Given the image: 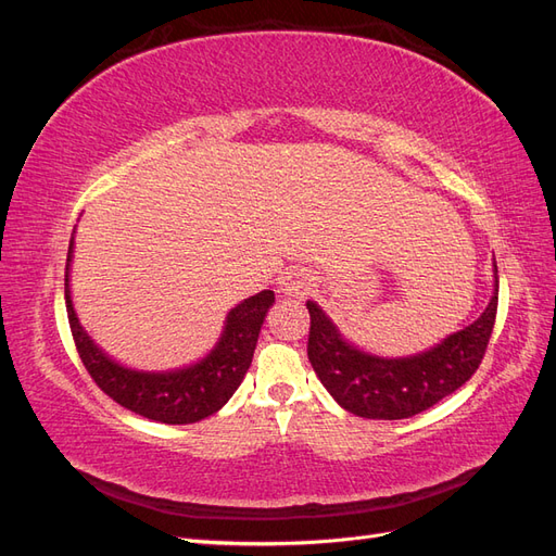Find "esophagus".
<instances>
[{"label": "esophagus", "mask_w": 556, "mask_h": 556, "mask_svg": "<svg viewBox=\"0 0 556 556\" xmlns=\"http://www.w3.org/2000/svg\"><path fill=\"white\" fill-rule=\"evenodd\" d=\"M311 288H313L311 278L304 271H299V268H290V271H285L280 276V292L285 296L301 299L311 292Z\"/></svg>", "instance_id": "obj_1"}]
</instances>
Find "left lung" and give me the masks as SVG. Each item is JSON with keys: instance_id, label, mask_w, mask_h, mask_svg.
Listing matches in <instances>:
<instances>
[{"instance_id": "1", "label": "left lung", "mask_w": 556, "mask_h": 556, "mask_svg": "<svg viewBox=\"0 0 556 556\" xmlns=\"http://www.w3.org/2000/svg\"><path fill=\"white\" fill-rule=\"evenodd\" d=\"M498 271L494 292L473 325L454 331L441 343L406 357H380L350 343L315 301L311 313L308 359L319 382L341 408L366 419H403L431 408L478 371L494 329Z\"/></svg>"}]
</instances>
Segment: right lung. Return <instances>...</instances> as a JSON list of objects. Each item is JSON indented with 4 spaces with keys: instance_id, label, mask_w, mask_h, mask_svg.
<instances>
[{
    "instance_id": "add662e5",
    "label": "right lung",
    "mask_w": 556,
    "mask_h": 556,
    "mask_svg": "<svg viewBox=\"0 0 556 556\" xmlns=\"http://www.w3.org/2000/svg\"><path fill=\"white\" fill-rule=\"evenodd\" d=\"M72 262L74 237L70 241V252H66L64 274L66 315H70L78 355L88 374L115 403L162 425H192L220 410L239 390L252 355H255L264 317L276 301L271 290H262L233 306L225 317L220 339L199 362L169 368V371H143V368L115 362L80 325L70 285Z\"/></svg>"
}]
</instances>
